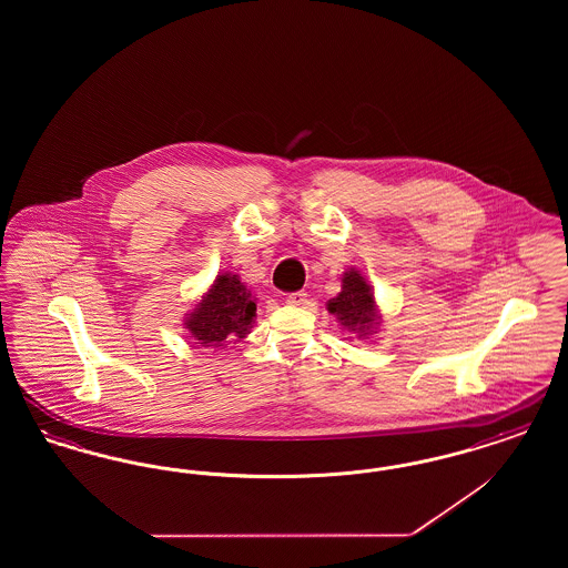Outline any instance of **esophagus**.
Returning a JSON list of instances; mask_svg holds the SVG:
<instances>
[{
  "label": "esophagus",
  "mask_w": 568,
  "mask_h": 568,
  "mask_svg": "<svg viewBox=\"0 0 568 568\" xmlns=\"http://www.w3.org/2000/svg\"><path fill=\"white\" fill-rule=\"evenodd\" d=\"M306 302H308L306 292H294V294L287 296V304H292V306H304Z\"/></svg>",
  "instance_id": "34e87169"
}]
</instances>
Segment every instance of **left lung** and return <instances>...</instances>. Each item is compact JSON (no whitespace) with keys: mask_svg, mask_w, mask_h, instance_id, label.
<instances>
[{"mask_svg":"<svg viewBox=\"0 0 568 568\" xmlns=\"http://www.w3.org/2000/svg\"><path fill=\"white\" fill-rule=\"evenodd\" d=\"M327 308L349 329L364 332L377 320L375 297L371 294V287L366 285L364 276L357 271L345 272L343 292L329 300Z\"/></svg>","mask_w":568,"mask_h":568,"instance_id":"obj_1","label":"left lung"}]
</instances>
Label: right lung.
Instances as JSON below:
<instances>
[{
  "label": "right lung",
  "mask_w": 568,
  "mask_h": 568,
  "mask_svg": "<svg viewBox=\"0 0 568 568\" xmlns=\"http://www.w3.org/2000/svg\"><path fill=\"white\" fill-rule=\"evenodd\" d=\"M255 317V302L236 274L216 276L213 290L187 317L185 327L200 347H215L244 338Z\"/></svg>",
  "instance_id": "obj_1"
}]
</instances>
